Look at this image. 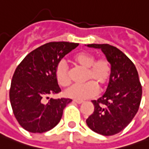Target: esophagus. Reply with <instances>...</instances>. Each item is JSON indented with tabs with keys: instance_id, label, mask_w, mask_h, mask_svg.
Segmentation results:
<instances>
[{
	"instance_id": "obj_1",
	"label": "esophagus",
	"mask_w": 149,
	"mask_h": 149,
	"mask_svg": "<svg viewBox=\"0 0 149 149\" xmlns=\"http://www.w3.org/2000/svg\"><path fill=\"white\" fill-rule=\"evenodd\" d=\"M73 102H74V103H76V104H82V103H84L83 100H73Z\"/></svg>"
}]
</instances>
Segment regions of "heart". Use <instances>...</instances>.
<instances>
[{"mask_svg": "<svg viewBox=\"0 0 149 149\" xmlns=\"http://www.w3.org/2000/svg\"><path fill=\"white\" fill-rule=\"evenodd\" d=\"M74 63L79 67L86 70L84 84L71 85L65 90L66 97L75 100H82L93 98L98 94V88L104 89L107 85L111 75V65L106 59L101 58L95 60L93 54L83 51L76 54ZM55 77L61 86H67L70 83V78L68 67L65 62L60 61L55 69Z\"/></svg>", "mask_w": 149, "mask_h": 149, "instance_id": "b5f03b06", "label": "heart"}]
</instances>
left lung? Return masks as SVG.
I'll use <instances>...</instances> for the list:
<instances>
[{
  "mask_svg": "<svg viewBox=\"0 0 149 149\" xmlns=\"http://www.w3.org/2000/svg\"><path fill=\"white\" fill-rule=\"evenodd\" d=\"M99 48L111 65V75L104 95L93 100L94 113L86 123L94 132L111 136L124 129L139 110L142 85L134 64L123 52L108 44H89Z\"/></svg>",
  "mask_w": 149,
  "mask_h": 149,
  "instance_id": "8db88e82",
  "label": "left lung"
}]
</instances>
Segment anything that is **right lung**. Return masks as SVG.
<instances>
[{
    "label": "right lung",
    "mask_w": 149,
    "mask_h": 149,
    "mask_svg": "<svg viewBox=\"0 0 149 149\" xmlns=\"http://www.w3.org/2000/svg\"><path fill=\"white\" fill-rule=\"evenodd\" d=\"M78 45L65 41L45 44L30 52L16 67L10 101L16 120L26 131L45 133L60 121L64 109L72 100H49V96L61 91L55 77L56 66Z\"/></svg>",
    "instance_id": "right-lung-1"
}]
</instances>
